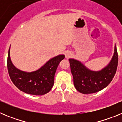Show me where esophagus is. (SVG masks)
I'll return each instance as SVG.
<instances>
[{"label":"esophagus","instance_id":"esophagus-1","mask_svg":"<svg viewBox=\"0 0 122 122\" xmlns=\"http://www.w3.org/2000/svg\"><path fill=\"white\" fill-rule=\"evenodd\" d=\"M71 56V53L70 52H65V57L66 58V59H68V58L70 57Z\"/></svg>","mask_w":122,"mask_h":122}]
</instances>
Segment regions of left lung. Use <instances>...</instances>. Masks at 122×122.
I'll return each instance as SVG.
<instances>
[{
  "instance_id": "8db88e82",
  "label": "left lung",
  "mask_w": 122,
  "mask_h": 122,
  "mask_svg": "<svg viewBox=\"0 0 122 122\" xmlns=\"http://www.w3.org/2000/svg\"><path fill=\"white\" fill-rule=\"evenodd\" d=\"M118 59L115 45L112 58L108 65L99 71L90 70L76 59H69L74 86L76 90L83 94H90L98 92L107 87L116 73Z\"/></svg>"
}]
</instances>
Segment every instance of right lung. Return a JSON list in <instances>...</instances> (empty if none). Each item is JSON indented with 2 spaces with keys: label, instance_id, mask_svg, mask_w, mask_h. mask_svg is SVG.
I'll list each match as a JSON object with an SVG mask.
<instances>
[{
  "label": "right lung",
  "instance_id": "add662e5",
  "mask_svg": "<svg viewBox=\"0 0 122 122\" xmlns=\"http://www.w3.org/2000/svg\"><path fill=\"white\" fill-rule=\"evenodd\" d=\"M10 47L8 52L7 68L15 86L28 94L43 95L48 93L53 87L55 73L60 61L65 58V55H58L49 59L37 70L26 72L17 68L13 64L10 58Z\"/></svg>",
  "mask_w": 122,
  "mask_h": 122
}]
</instances>
